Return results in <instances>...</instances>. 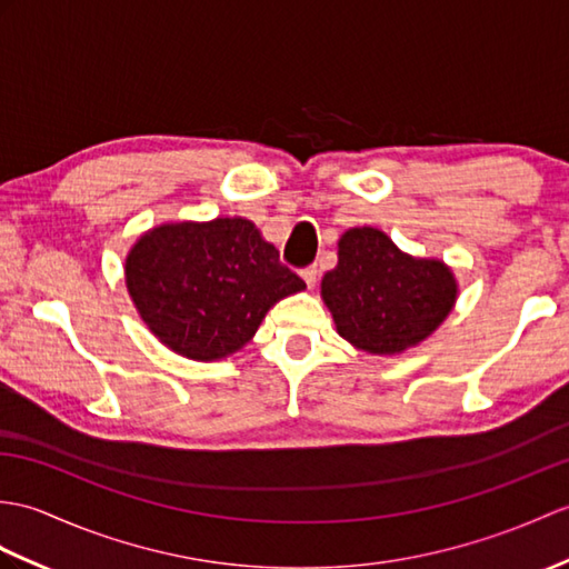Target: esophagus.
I'll list each match as a JSON object with an SVG mask.
<instances>
[{
    "mask_svg": "<svg viewBox=\"0 0 569 569\" xmlns=\"http://www.w3.org/2000/svg\"><path fill=\"white\" fill-rule=\"evenodd\" d=\"M300 276H302V281L308 283V288H312L317 283V276H320V269H317V267H306V269L300 271Z\"/></svg>",
    "mask_w": 569,
    "mask_h": 569,
    "instance_id": "1",
    "label": "esophagus"
}]
</instances>
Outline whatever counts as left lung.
I'll use <instances>...</instances> for the list:
<instances>
[{
    "label": "left lung",
    "instance_id": "left-lung-1",
    "mask_svg": "<svg viewBox=\"0 0 569 569\" xmlns=\"http://www.w3.org/2000/svg\"><path fill=\"white\" fill-rule=\"evenodd\" d=\"M322 298L337 332L363 351L390 356L427 339L456 302L441 261L412 259L373 228L339 240V263L325 273Z\"/></svg>",
    "mask_w": 569,
    "mask_h": 569
}]
</instances>
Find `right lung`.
<instances>
[{
	"label": "right lung",
	"mask_w": 569,
	"mask_h": 569,
	"mask_svg": "<svg viewBox=\"0 0 569 569\" xmlns=\"http://www.w3.org/2000/svg\"><path fill=\"white\" fill-rule=\"evenodd\" d=\"M126 283L152 332L196 361L242 349L271 306L306 288L244 218L154 228L130 249Z\"/></svg>",
	"instance_id": "right-lung-1"
}]
</instances>
